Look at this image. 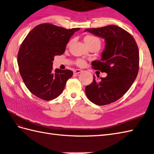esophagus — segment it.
<instances>
[{
    "label": "esophagus",
    "mask_w": 154,
    "mask_h": 154,
    "mask_svg": "<svg viewBox=\"0 0 154 154\" xmlns=\"http://www.w3.org/2000/svg\"><path fill=\"white\" fill-rule=\"evenodd\" d=\"M83 71L82 70H81V69H75V70H74V73L75 74H78V73H81V72H82Z\"/></svg>",
    "instance_id": "esophagus-1"
}]
</instances>
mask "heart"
Here are the masks:
<instances>
[{
    "label": "heart",
    "instance_id": "1",
    "mask_svg": "<svg viewBox=\"0 0 154 154\" xmlns=\"http://www.w3.org/2000/svg\"><path fill=\"white\" fill-rule=\"evenodd\" d=\"M84 41L85 42V44L88 45V46H92V45H100V39L97 37L94 36V35H87L84 38ZM77 65H79V66H83V65H85V61L84 60H82V59H79V60H77Z\"/></svg>",
    "mask_w": 154,
    "mask_h": 154
}]
</instances>
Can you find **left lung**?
Segmentation results:
<instances>
[{
    "label": "left lung",
    "mask_w": 154,
    "mask_h": 154,
    "mask_svg": "<svg viewBox=\"0 0 154 154\" xmlns=\"http://www.w3.org/2000/svg\"><path fill=\"white\" fill-rule=\"evenodd\" d=\"M85 31L105 40L100 60L91 64L94 69L104 72L107 76L99 81L93 76V82L85 87V93L92 103L106 105L120 99L135 81L139 70L138 48L131 34L115 25Z\"/></svg>",
    "instance_id": "1"
}]
</instances>
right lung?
Segmentation results:
<instances>
[{
  "label": "right lung",
  "mask_w": 154,
  "mask_h": 154,
  "mask_svg": "<svg viewBox=\"0 0 154 154\" xmlns=\"http://www.w3.org/2000/svg\"><path fill=\"white\" fill-rule=\"evenodd\" d=\"M79 30L45 23L34 27L23 41L18 54L19 71L26 86L35 96L50 100L63 91L73 73L60 69L53 72L52 61L55 55L64 53L70 38Z\"/></svg>",
  "instance_id": "right-lung-1"
}]
</instances>
